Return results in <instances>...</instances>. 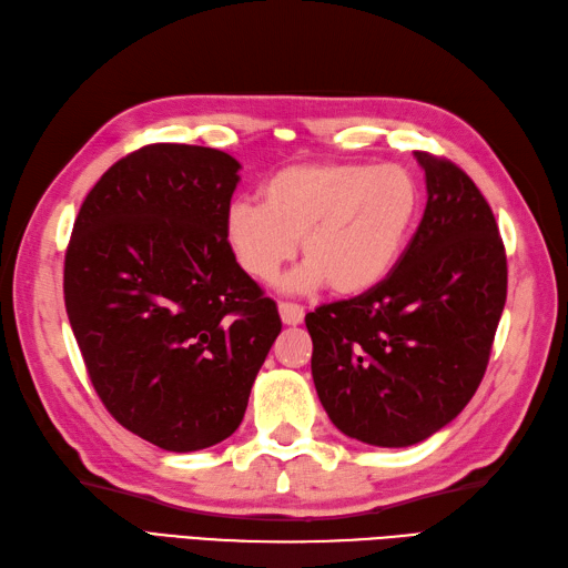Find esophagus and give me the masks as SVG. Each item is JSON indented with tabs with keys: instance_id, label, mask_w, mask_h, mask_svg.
Returning a JSON list of instances; mask_svg holds the SVG:
<instances>
[{
	"instance_id": "34e87169",
	"label": "esophagus",
	"mask_w": 568,
	"mask_h": 568,
	"mask_svg": "<svg viewBox=\"0 0 568 568\" xmlns=\"http://www.w3.org/2000/svg\"><path fill=\"white\" fill-rule=\"evenodd\" d=\"M278 312H281L283 324H287V326H295L305 320V310H302L300 305H293V302H281Z\"/></svg>"
}]
</instances>
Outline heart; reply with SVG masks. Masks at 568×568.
Segmentation results:
<instances>
[{"label":"heart","mask_w":568,"mask_h":568,"mask_svg":"<svg viewBox=\"0 0 568 568\" xmlns=\"http://www.w3.org/2000/svg\"><path fill=\"white\" fill-rule=\"evenodd\" d=\"M263 205L234 201L224 213V240L236 263L271 283L297 254L305 263L290 290L361 295L397 266L420 217L424 191L399 164L314 162L285 166L266 181Z\"/></svg>","instance_id":"heart-1"}]
</instances>
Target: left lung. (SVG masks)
<instances>
[{
	"label": "left lung",
	"mask_w": 568,
	"mask_h": 568,
	"mask_svg": "<svg viewBox=\"0 0 568 568\" xmlns=\"http://www.w3.org/2000/svg\"><path fill=\"white\" fill-rule=\"evenodd\" d=\"M428 203L385 281L305 316L312 377L332 424L408 447L450 424L489 365L508 266L496 217L463 169L414 152Z\"/></svg>",
	"instance_id": "left-lung-1"
}]
</instances>
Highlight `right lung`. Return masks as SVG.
I'll list each match as a JSON object with an SVG mask.
<instances>
[{
  "instance_id": "right-lung-1",
  "label": "right lung",
  "mask_w": 568,
  "mask_h": 568,
  "mask_svg": "<svg viewBox=\"0 0 568 568\" xmlns=\"http://www.w3.org/2000/svg\"><path fill=\"white\" fill-rule=\"evenodd\" d=\"M240 162L156 142L89 191L64 254V307L109 414L169 453L240 428L278 307L224 240Z\"/></svg>"
}]
</instances>
